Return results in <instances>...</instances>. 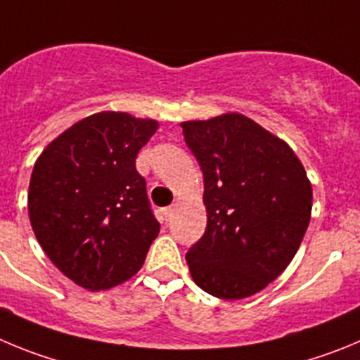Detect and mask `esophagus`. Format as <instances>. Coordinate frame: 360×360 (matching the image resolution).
Returning <instances> with one entry per match:
<instances>
[{
	"label": "esophagus",
	"instance_id": "34e87169",
	"mask_svg": "<svg viewBox=\"0 0 360 360\" xmlns=\"http://www.w3.org/2000/svg\"><path fill=\"white\" fill-rule=\"evenodd\" d=\"M172 213H174V208H172V206H168V208H165V210H163V217H165V220L170 219V217H172Z\"/></svg>",
	"mask_w": 360,
	"mask_h": 360
}]
</instances>
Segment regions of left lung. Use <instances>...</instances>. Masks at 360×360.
I'll return each instance as SVG.
<instances>
[{
  "instance_id": "obj_1",
  "label": "left lung",
  "mask_w": 360,
  "mask_h": 360,
  "mask_svg": "<svg viewBox=\"0 0 360 360\" xmlns=\"http://www.w3.org/2000/svg\"><path fill=\"white\" fill-rule=\"evenodd\" d=\"M204 177L206 231L188 249L193 281L242 300L276 280L312 212V184L292 148L238 112L181 124Z\"/></svg>"
}]
</instances>
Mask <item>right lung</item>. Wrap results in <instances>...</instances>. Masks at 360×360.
Returning a JSON list of instances; mask_svg holds the SVG:
<instances>
[{"label": "right lung", "mask_w": 360, "mask_h": 360, "mask_svg": "<svg viewBox=\"0 0 360 360\" xmlns=\"http://www.w3.org/2000/svg\"><path fill=\"white\" fill-rule=\"evenodd\" d=\"M156 120L103 111L55 138L34 165L32 229L60 273L87 290L134 276L160 233L136 170Z\"/></svg>", "instance_id": "add662e5"}]
</instances>
